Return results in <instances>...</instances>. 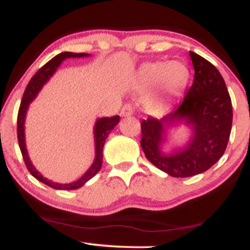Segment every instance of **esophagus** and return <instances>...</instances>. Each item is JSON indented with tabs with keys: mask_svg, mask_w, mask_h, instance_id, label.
<instances>
[{
	"mask_svg": "<svg viewBox=\"0 0 250 250\" xmlns=\"http://www.w3.org/2000/svg\"><path fill=\"white\" fill-rule=\"evenodd\" d=\"M133 113H134L133 105H131V104H125V105H123V108L121 110V116H123V117L130 116V115H133Z\"/></svg>",
	"mask_w": 250,
	"mask_h": 250,
	"instance_id": "34e87169",
	"label": "esophagus"
}]
</instances>
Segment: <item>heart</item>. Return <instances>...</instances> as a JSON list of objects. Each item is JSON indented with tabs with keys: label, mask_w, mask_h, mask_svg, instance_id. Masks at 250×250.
Returning <instances> with one entry per match:
<instances>
[{
	"label": "heart",
	"mask_w": 250,
	"mask_h": 250,
	"mask_svg": "<svg viewBox=\"0 0 250 250\" xmlns=\"http://www.w3.org/2000/svg\"><path fill=\"white\" fill-rule=\"evenodd\" d=\"M190 73L187 65L180 61L153 62L143 64L137 80L142 87H153L159 83L165 102H173L182 95L189 82Z\"/></svg>",
	"instance_id": "b5f03b06"
}]
</instances>
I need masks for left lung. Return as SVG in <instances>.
I'll use <instances>...</instances> for the list:
<instances>
[{"label": "left lung", "instance_id": "1", "mask_svg": "<svg viewBox=\"0 0 250 250\" xmlns=\"http://www.w3.org/2000/svg\"><path fill=\"white\" fill-rule=\"evenodd\" d=\"M195 70L193 85L183 102L161 119L149 116L141 123V147L155 167L174 177H189L208 170L225 154L233 122L231 100L215 65L189 51ZM185 123L192 129L189 141L166 154L162 146L167 129Z\"/></svg>", "mask_w": 250, "mask_h": 250}]
</instances>
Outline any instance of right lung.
Masks as SVG:
<instances>
[{
	"instance_id": "right-lung-1",
	"label": "right lung",
	"mask_w": 250,
	"mask_h": 250,
	"mask_svg": "<svg viewBox=\"0 0 250 250\" xmlns=\"http://www.w3.org/2000/svg\"><path fill=\"white\" fill-rule=\"evenodd\" d=\"M89 54L85 53H69V51H64V53L59 54L55 57L50 60L49 62L45 63L44 65L40 69L37 73L31 77L30 82L28 83L27 88H25L23 97H22L21 105L19 109V115H17V140H19V146L21 149L22 156H23L24 163L27 166L28 170L33 175L35 179H37L40 182L44 183V185L49 186V187L54 189H60V190H73V189H79L82 186L85 185L89 180L93 179L95 175L99 173L100 169L102 167V156H103V146H104L105 140H107L109 133L116 127L117 123L120 122V116H113V117H101L97 119L94 125V140H95V159H94L93 165L90 168L85 171L84 174L80 177L75 182L71 183H59L54 182L45 179L43 175L36 170L34 165L30 161V157L28 155L27 147H25V135H24V122H25V115H27L28 108L29 104L34 101V99L37 96L39 91L41 90L43 85L45 84L54 73L57 70V68L61 65V63L64 61L65 59H70V57H87Z\"/></svg>"
}]
</instances>
